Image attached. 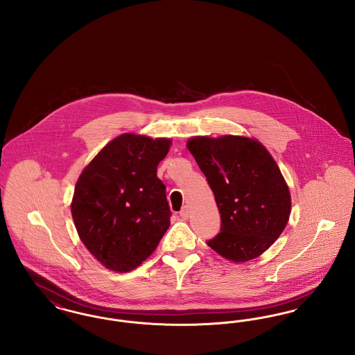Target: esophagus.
Instances as JSON below:
<instances>
[{"mask_svg": "<svg viewBox=\"0 0 355 355\" xmlns=\"http://www.w3.org/2000/svg\"><path fill=\"white\" fill-rule=\"evenodd\" d=\"M189 213H190L189 207H187V206H184V207L181 209V211H180V216H181V218H182V220H187V218H189Z\"/></svg>", "mask_w": 355, "mask_h": 355, "instance_id": "1", "label": "esophagus"}]
</instances>
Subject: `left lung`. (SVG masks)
Returning <instances> with one entry per match:
<instances>
[{
  "mask_svg": "<svg viewBox=\"0 0 355 355\" xmlns=\"http://www.w3.org/2000/svg\"><path fill=\"white\" fill-rule=\"evenodd\" d=\"M220 214V232L206 243L233 262L268 250L286 226L291 200L270 153L238 135L196 137L187 142Z\"/></svg>",
  "mask_w": 355,
  "mask_h": 355,
  "instance_id": "1",
  "label": "left lung"
}]
</instances>
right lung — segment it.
<instances>
[{
	"mask_svg": "<svg viewBox=\"0 0 355 355\" xmlns=\"http://www.w3.org/2000/svg\"><path fill=\"white\" fill-rule=\"evenodd\" d=\"M170 139L122 135L81 173L71 216L87 250L110 270H133L155 250L170 226L166 186L157 166Z\"/></svg>",
	"mask_w": 355,
	"mask_h": 355,
	"instance_id": "right-lung-1",
	"label": "right lung"
}]
</instances>
